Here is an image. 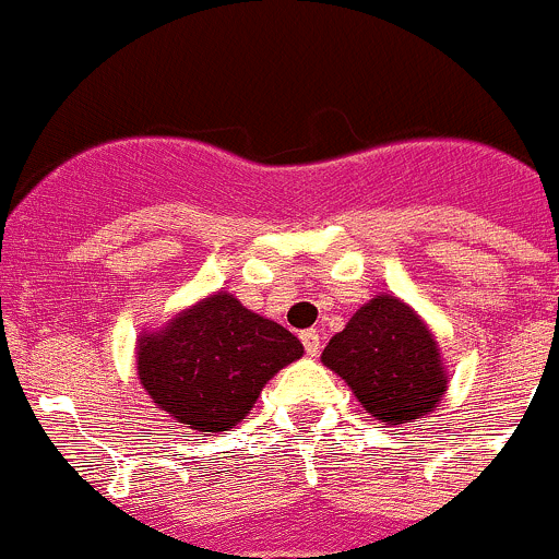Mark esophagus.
<instances>
[{
  "label": "esophagus",
  "instance_id": "esophagus-1",
  "mask_svg": "<svg viewBox=\"0 0 559 559\" xmlns=\"http://www.w3.org/2000/svg\"><path fill=\"white\" fill-rule=\"evenodd\" d=\"M301 345L307 350V356H318L320 353V334L314 329L301 331Z\"/></svg>",
  "mask_w": 559,
  "mask_h": 559
}]
</instances>
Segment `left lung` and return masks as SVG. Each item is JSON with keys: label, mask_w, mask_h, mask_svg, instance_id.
<instances>
[{"label": "left lung", "mask_w": 559, "mask_h": 559, "mask_svg": "<svg viewBox=\"0 0 559 559\" xmlns=\"http://www.w3.org/2000/svg\"><path fill=\"white\" fill-rule=\"evenodd\" d=\"M323 364L350 385L367 413L385 424L427 416L449 383L429 329L394 296H378L358 309L331 336Z\"/></svg>", "instance_id": "1"}]
</instances>
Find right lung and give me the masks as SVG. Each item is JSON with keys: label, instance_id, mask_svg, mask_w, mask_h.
<instances>
[{"label": "right lung", "instance_id": "obj_1", "mask_svg": "<svg viewBox=\"0 0 559 559\" xmlns=\"http://www.w3.org/2000/svg\"><path fill=\"white\" fill-rule=\"evenodd\" d=\"M301 353L290 331L217 293L159 334L143 336L138 374L148 396L179 424L228 432L250 413L266 380Z\"/></svg>", "mask_w": 559, "mask_h": 559}]
</instances>
